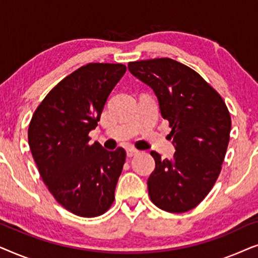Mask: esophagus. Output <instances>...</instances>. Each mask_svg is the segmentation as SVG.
I'll return each mask as SVG.
<instances>
[{"label": "esophagus", "instance_id": "34e87169", "mask_svg": "<svg viewBox=\"0 0 258 258\" xmlns=\"http://www.w3.org/2000/svg\"><path fill=\"white\" fill-rule=\"evenodd\" d=\"M137 154H139V150L135 149V148H129V149H126V156L128 157H133Z\"/></svg>", "mask_w": 258, "mask_h": 258}]
</instances>
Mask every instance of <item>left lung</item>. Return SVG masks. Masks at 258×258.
<instances>
[{
	"mask_svg": "<svg viewBox=\"0 0 258 258\" xmlns=\"http://www.w3.org/2000/svg\"><path fill=\"white\" fill-rule=\"evenodd\" d=\"M128 68L154 89L176 149L170 160L150 153L155 170L148 178L149 197L162 210L185 213L217 181L230 139V112L199 73L175 59H142L129 62Z\"/></svg>",
	"mask_w": 258,
	"mask_h": 258,
	"instance_id": "obj_1",
	"label": "left lung"
}]
</instances>
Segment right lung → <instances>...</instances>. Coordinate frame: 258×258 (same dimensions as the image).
<instances>
[{"label":"right lung","instance_id":"right-lung-1","mask_svg":"<svg viewBox=\"0 0 258 258\" xmlns=\"http://www.w3.org/2000/svg\"><path fill=\"white\" fill-rule=\"evenodd\" d=\"M122 63H88L64 77L35 110L28 142L42 179L70 213L96 217L109 210L126 153L89 143L107 98L124 75Z\"/></svg>","mask_w":258,"mask_h":258}]
</instances>
